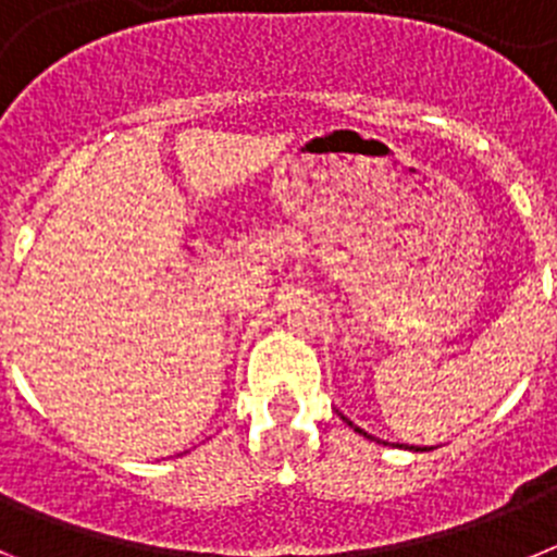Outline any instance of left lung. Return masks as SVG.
Wrapping results in <instances>:
<instances>
[{
  "label": "left lung",
  "mask_w": 557,
  "mask_h": 557,
  "mask_svg": "<svg viewBox=\"0 0 557 557\" xmlns=\"http://www.w3.org/2000/svg\"><path fill=\"white\" fill-rule=\"evenodd\" d=\"M339 418H343V421H346V424H348V426H354V432H362V435H366V437H373V435H368V432H366V430H359V426H357V424H354L351 418H346V416H339ZM410 449H416V446H410ZM416 451H418V449H416ZM421 451H424V449H421Z\"/></svg>",
  "instance_id": "obj_1"
}]
</instances>
